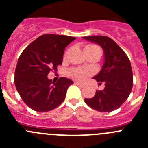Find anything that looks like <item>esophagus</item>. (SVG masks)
I'll return each mask as SVG.
<instances>
[{
    "instance_id": "obj_1",
    "label": "esophagus",
    "mask_w": 148,
    "mask_h": 148,
    "mask_svg": "<svg viewBox=\"0 0 148 148\" xmlns=\"http://www.w3.org/2000/svg\"><path fill=\"white\" fill-rule=\"evenodd\" d=\"M74 84H75V85H78V86H79V87H84V84H81V83H79V82H74Z\"/></svg>"
}]
</instances>
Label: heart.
I'll use <instances>...</instances> for the list:
<instances>
[{
	"label": "heart",
	"instance_id": "obj_1",
	"mask_svg": "<svg viewBox=\"0 0 148 148\" xmlns=\"http://www.w3.org/2000/svg\"><path fill=\"white\" fill-rule=\"evenodd\" d=\"M93 50H100L97 46L94 44H88L84 48V51H93ZM69 75L73 79L78 82H83L90 76V73L88 70H86L82 68H71L69 70Z\"/></svg>",
	"mask_w": 148,
	"mask_h": 148
}]
</instances>
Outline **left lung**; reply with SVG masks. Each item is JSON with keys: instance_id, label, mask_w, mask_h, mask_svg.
I'll return each instance as SVG.
<instances>
[{"instance_id": "obj_1", "label": "left lung", "mask_w": 148, "mask_h": 148, "mask_svg": "<svg viewBox=\"0 0 148 148\" xmlns=\"http://www.w3.org/2000/svg\"><path fill=\"white\" fill-rule=\"evenodd\" d=\"M83 38L98 44L104 53V63L100 73L93 77L104 83L103 90H96L91 99L84 101L99 112H111L120 108L127 99L133 87V71L126 53L113 39L103 35L87 36Z\"/></svg>"}]
</instances>
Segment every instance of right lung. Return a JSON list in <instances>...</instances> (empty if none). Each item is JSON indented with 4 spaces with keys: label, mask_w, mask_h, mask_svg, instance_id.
<instances>
[{
    "label": "right lung",
    "mask_w": 148,
    "mask_h": 148,
    "mask_svg": "<svg viewBox=\"0 0 148 148\" xmlns=\"http://www.w3.org/2000/svg\"><path fill=\"white\" fill-rule=\"evenodd\" d=\"M75 39L67 35H40L23 49L15 71V84L23 102L38 112L56 108L65 99L70 79L62 77L52 84L47 75L62 64L65 47Z\"/></svg>",
    "instance_id": "obj_1"
}]
</instances>
